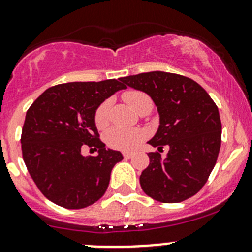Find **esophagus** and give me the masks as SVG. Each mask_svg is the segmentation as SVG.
<instances>
[{
	"mask_svg": "<svg viewBox=\"0 0 252 252\" xmlns=\"http://www.w3.org/2000/svg\"><path fill=\"white\" fill-rule=\"evenodd\" d=\"M123 157L126 159H130V158H133V154H130V152H124Z\"/></svg>",
	"mask_w": 252,
	"mask_h": 252,
	"instance_id": "obj_1",
	"label": "esophagus"
}]
</instances>
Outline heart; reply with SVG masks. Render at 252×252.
<instances>
[{
    "mask_svg": "<svg viewBox=\"0 0 252 252\" xmlns=\"http://www.w3.org/2000/svg\"><path fill=\"white\" fill-rule=\"evenodd\" d=\"M123 100L135 112L144 108H152V100L147 94L139 90H128L123 94ZM111 101L106 100L101 103L95 112V124L98 129H105L108 126V112ZM145 138V133L140 129H129L114 126L106 134V142L112 149L122 151H131Z\"/></svg>",
    "mask_w": 252,
    "mask_h": 252,
    "instance_id": "obj_1",
    "label": "heart"
}]
</instances>
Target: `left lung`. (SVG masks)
<instances>
[{
  "label": "left lung",
  "mask_w": 252,
  "mask_h": 252,
  "mask_svg": "<svg viewBox=\"0 0 252 252\" xmlns=\"http://www.w3.org/2000/svg\"><path fill=\"white\" fill-rule=\"evenodd\" d=\"M126 85L146 93L156 105L159 126L150 145V164L140 185L147 196L164 204L194 196L207 182L220 149V112L206 90L192 79L167 72L121 78ZM163 146L170 150L160 156Z\"/></svg>",
  "instance_id": "obj_1"
}]
</instances>
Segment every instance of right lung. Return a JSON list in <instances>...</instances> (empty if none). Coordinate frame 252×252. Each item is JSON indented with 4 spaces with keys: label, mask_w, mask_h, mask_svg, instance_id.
Wrapping results in <instances>:
<instances>
[{
    "label": "right lung",
    "mask_w": 252,
    "mask_h": 252,
    "mask_svg": "<svg viewBox=\"0 0 252 252\" xmlns=\"http://www.w3.org/2000/svg\"><path fill=\"white\" fill-rule=\"evenodd\" d=\"M121 79L74 81L48 88L25 116L22 154L40 191L53 204L69 210L88 207L103 196L112 168L123 159L98 139L95 112L126 86ZM89 146L97 157H83Z\"/></svg>",
    "instance_id": "obj_1"
}]
</instances>
